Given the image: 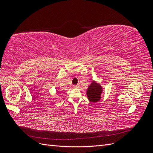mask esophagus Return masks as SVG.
<instances>
[{"label": "esophagus", "mask_w": 153, "mask_h": 153, "mask_svg": "<svg viewBox=\"0 0 153 153\" xmlns=\"http://www.w3.org/2000/svg\"><path fill=\"white\" fill-rule=\"evenodd\" d=\"M73 87H74V88H78V85H73Z\"/></svg>", "instance_id": "obj_1"}]
</instances>
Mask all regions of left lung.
<instances>
[{
	"label": "left lung",
	"mask_w": 153,
	"mask_h": 153,
	"mask_svg": "<svg viewBox=\"0 0 153 153\" xmlns=\"http://www.w3.org/2000/svg\"><path fill=\"white\" fill-rule=\"evenodd\" d=\"M105 89L99 82L92 80L86 90L87 99L92 103H97L100 100Z\"/></svg>",
	"instance_id": "1"
}]
</instances>
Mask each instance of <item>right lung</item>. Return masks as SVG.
Returning <instances> with one entry per match:
<instances>
[{
  "label": "right lung",
  "instance_id": "1",
  "mask_svg": "<svg viewBox=\"0 0 153 153\" xmlns=\"http://www.w3.org/2000/svg\"><path fill=\"white\" fill-rule=\"evenodd\" d=\"M56 89H57V90H56V91H57L58 90H57V89H58V87H56ZM57 92V93H58V92Z\"/></svg>",
  "mask_w": 153,
  "mask_h": 153
}]
</instances>
